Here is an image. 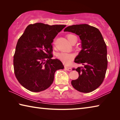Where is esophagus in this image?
<instances>
[{"mask_svg": "<svg viewBox=\"0 0 120 120\" xmlns=\"http://www.w3.org/2000/svg\"><path fill=\"white\" fill-rule=\"evenodd\" d=\"M64 69L67 71H71L72 70L70 67H64Z\"/></svg>", "mask_w": 120, "mask_h": 120, "instance_id": "esophagus-1", "label": "esophagus"}]
</instances>
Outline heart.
<instances>
[{"mask_svg": "<svg viewBox=\"0 0 120 120\" xmlns=\"http://www.w3.org/2000/svg\"><path fill=\"white\" fill-rule=\"evenodd\" d=\"M76 36L73 35V34H68L67 35L68 40L70 43L71 42L72 40ZM75 55L74 54L69 53H66V52H61L59 53L56 55V57L59 59L60 61L66 64H68L72 61L74 60Z\"/></svg>", "mask_w": 120, "mask_h": 120, "instance_id": "obj_1", "label": "heart"}]
</instances>
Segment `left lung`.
Listing matches in <instances>:
<instances>
[{
	"label": "left lung",
	"instance_id": "1",
	"mask_svg": "<svg viewBox=\"0 0 120 120\" xmlns=\"http://www.w3.org/2000/svg\"><path fill=\"white\" fill-rule=\"evenodd\" d=\"M64 31L75 33L82 41V50L75 62L84 66L76 69L79 77L71 81L72 86L80 92H93L102 84L107 67V48L102 35L98 28L88 24L68 26Z\"/></svg>",
	"mask_w": 120,
	"mask_h": 120
}]
</instances>
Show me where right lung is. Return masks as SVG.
Instances as JSON below:
<instances>
[{
    "instance_id": "obj_1",
    "label": "right lung",
    "mask_w": 120,
    "mask_h": 120,
    "mask_svg": "<svg viewBox=\"0 0 120 120\" xmlns=\"http://www.w3.org/2000/svg\"><path fill=\"white\" fill-rule=\"evenodd\" d=\"M64 25L30 24L18 40L14 56L15 76L24 88L33 92L45 90L52 84L54 73L64 67L52 59V43Z\"/></svg>"
}]
</instances>
